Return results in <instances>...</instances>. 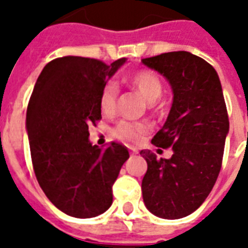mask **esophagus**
Masks as SVG:
<instances>
[{"mask_svg": "<svg viewBox=\"0 0 248 248\" xmlns=\"http://www.w3.org/2000/svg\"><path fill=\"white\" fill-rule=\"evenodd\" d=\"M130 153H131L132 155H138V151H136L135 148H130Z\"/></svg>", "mask_w": 248, "mask_h": 248, "instance_id": "1", "label": "esophagus"}]
</instances>
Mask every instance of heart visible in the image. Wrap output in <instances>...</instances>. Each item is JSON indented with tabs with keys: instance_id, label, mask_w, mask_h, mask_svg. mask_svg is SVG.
<instances>
[{
	"instance_id": "obj_1",
	"label": "heart",
	"mask_w": 248,
	"mask_h": 248,
	"mask_svg": "<svg viewBox=\"0 0 248 248\" xmlns=\"http://www.w3.org/2000/svg\"><path fill=\"white\" fill-rule=\"evenodd\" d=\"M130 83L148 103H155L158 100L163 91L162 81L155 72L141 69L130 77ZM118 85L114 81H108L103 86L100 93V107L101 110L107 114L114 113L117 108V99H118ZM148 130L145 124L139 122H127V121H121L116 127H113L112 135L114 138L124 141L135 143Z\"/></svg>"
}]
</instances>
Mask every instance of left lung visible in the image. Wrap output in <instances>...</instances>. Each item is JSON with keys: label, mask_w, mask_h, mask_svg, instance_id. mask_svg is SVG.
I'll return each instance as SVG.
<instances>
[{"label": "left lung", "mask_w": 248, "mask_h": 248, "mask_svg": "<svg viewBox=\"0 0 248 248\" xmlns=\"http://www.w3.org/2000/svg\"><path fill=\"white\" fill-rule=\"evenodd\" d=\"M141 62L161 73L173 93L169 117L152 139L155 147H172L171 158L140 152L148 163L141 183L144 203L158 217L181 219L203 203L219 176L229 131L223 89L211 64L188 51Z\"/></svg>", "instance_id": "8db88e82"}]
</instances>
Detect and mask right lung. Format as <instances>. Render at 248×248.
Returning <instances> with one entry per match:
<instances>
[{
  "mask_svg": "<svg viewBox=\"0 0 248 248\" xmlns=\"http://www.w3.org/2000/svg\"><path fill=\"white\" fill-rule=\"evenodd\" d=\"M124 63L54 59L29 99L27 132L37 180L51 203L73 217H95L110 207L112 186L130 157L121 144L103 149L89 140V126L101 120V89Z\"/></svg>",
  "mask_w": 248,
  "mask_h": 248,
  "instance_id": "obj_1",
  "label": "right lung"
}]
</instances>
